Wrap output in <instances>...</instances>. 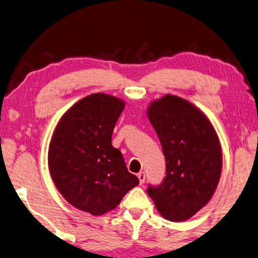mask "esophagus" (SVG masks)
<instances>
[{
	"label": "esophagus",
	"mask_w": 258,
	"mask_h": 258,
	"mask_svg": "<svg viewBox=\"0 0 258 258\" xmlns=\"http://www.w3.org/2000/svg\"><path fill=\"white\" fill-rule=\"evenodd\" d=\"M137 177L138 179H140V183L141 184H143L144 183V181H145V173L144 172H140L137 174Z\"/></svg>",
	"instance_id": "1"
}]
</instances>
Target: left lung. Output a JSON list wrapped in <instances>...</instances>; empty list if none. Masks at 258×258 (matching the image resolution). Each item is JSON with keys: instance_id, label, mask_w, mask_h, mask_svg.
Wrapping results in <instances>:
<instances>
[{"instance_id": "1", "label": "left lung", "mask_w": 258, "mask_h": 258, "mask_svg": "<svg viewBox=\"0 0 258 258\" xmlns=\"http://www.w3.org/2000/svg\"><path fill=\"white\" fill-rule=\"evenodd\" d=\"M148 116L164 152L166 176L146 191L166 219L187 220L208 204L219 182V140L209 118L176 96L153 101Z\"/></svg>"}]
</instances>
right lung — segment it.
Instances as JSON below:
<instances>
[{
  "mask_svg": "<svg viewBox=\"0 0 258 258\" xmlns=\"http://www.w3.org/2000/svg\"><path fill=\"white\" fill-rule=\"evenodd\" d=\"M123 108V101L105 93L83 98L61 117L49 144V172L57 190L71 205L93 216L115 209L140 183L112 145Z\"/></svg>",
  "mask_w": 258,
  "mask_h": 258,
  "instance_id": "add662e5",
  "label": "right lung"
}]
</instances>
